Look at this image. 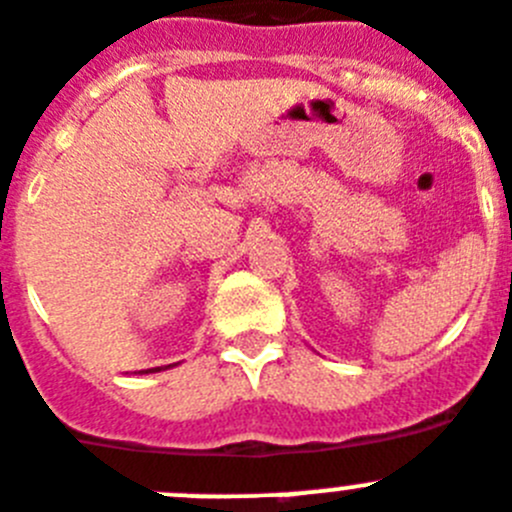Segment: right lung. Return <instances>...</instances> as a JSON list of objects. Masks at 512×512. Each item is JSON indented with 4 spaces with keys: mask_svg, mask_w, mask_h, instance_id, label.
<instances>
[{
    "mask_svg": "<svg viewBox=\"0 0 512 512\" xmlns=\"http://www.w3.org/2000/svg\"><path fill=\"white\" fill-rule=\"evenodd\" d=\"M173 368V365H165V368H150V370H142V373H160V370H168Z\"/></svg>",
    "mask_w": 512,
    "mask_h": 512,
    "instance_id": "1",
    "label": "right lung"
}]
</instances>
